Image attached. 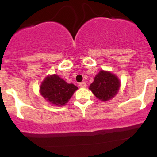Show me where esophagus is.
I'll return each instance as SVG.
<instances>
[{
  "label": "esophagus",
  "instance_id": "34e87169",
  "mask_svg": "<svg viewBox=\"0 0 157 157\" xmlns=\"http://www.w3.org/2000/svg\"><path fill=\"white\" fill-rule=\"evenodd\" d=\"M79 86L82 88H85V87H86V83H85V82H82V83H79Z\"/></svg>",
  "mask_w": 157,
  "mask_h": 157
}]
</instances>
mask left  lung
Listing matches in <instances>:
<instances>
[{"instance_id":"obj_1","label":"left lung","mask_w":157,"mask_h":157,"mask_svg":"<svg viewBox=\"0 0 157 157\" xmlns=\"http://www.w3.org/2000/svg\"><path fill=\"white\" fill-rule=\"evenodd\" d=\"M120 81L117 76L109 71H101L96 74L89 89L96 98L105 102L118 93Z\"/></svg>"}]
</instances>
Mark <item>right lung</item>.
<instances>
[{
	"instance_id": "right-lung-1",
	"label": "right lung",
	"mask_w": 157,
	"mask_h": 157,
	"mask_svg": "<svg viewBox=\"0 0 157 157\" xmlns=\"http://www.w3.org/2000/svg\"><path fill=\"white\" fill-rule=\"evenodd\" d=\"M77 89L73 83H67L58 75L53 74L43 80L40 86V93L51 104L61 106L67 103Z\"/></svg>"
}]
</instances>
